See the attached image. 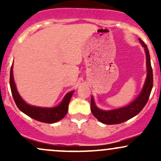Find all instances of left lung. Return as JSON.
Returning a JSON list of instances; mask_svg holds the SVG:
<instances>
[{"mask_svg": "<svg viewBox=\"0 0 161 161\" xmlns=\"http://www.w3.org/2000/svg\"><path fill=\"white\" fill-rule=\"evenodd\" d=\"M139 42H141L142 46L145 47L146 59H147L146 62H147V75L145 86H144L142 92L138 96L137 98L134 101H132L130 104L125 107V108L116 109L114 110L104 111V110H100L95 106V101H94L93 97H92L91 111L96 119H98L102 123L108 125L119 124V123L128 120L133 116L137 115L138 113L144 108V107L145 106L147 101H148L153 87V70L151 65L150 54H149V51L147 49V45L141 38H139Z\"/></svg>", "mask_w": 161, "mask_h": 161, "instance_id": "1", "label": "left lung"}]
</instances>
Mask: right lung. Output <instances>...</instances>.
<instances>
[{
	"label": "right lung",
	"mask_w": 161,
	"mask_h": 161,
	"mask_svg": "<svg viewBox=\"0 0 161 161\" xmlns=\"http://www.w3.org/2000/svg\"><path fill=\"white\" fill-rule=\"evenodd\" d=\"M10 86L13 97H14L17 108L22 112L30 116L32 119L46 123H56V122L62 119L66 116V113L68 111V106H69L70 98H71L73 93V92H70L68 94H66L60 104L56 108H38V107L27 104L21 98L16 88L15 82L14 81V75H13V65L10 69Z\"/></svg>",
	"instance_id": "obj_1"
}]
</instances>
